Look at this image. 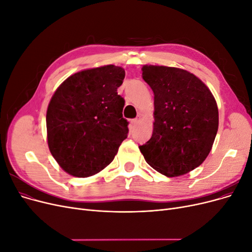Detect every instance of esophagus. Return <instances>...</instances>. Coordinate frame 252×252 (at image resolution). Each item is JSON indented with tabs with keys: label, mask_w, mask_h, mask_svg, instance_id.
<instances>
[{
	"label": "esophagus",
	"mask_w": 252,
	"mask_h": 252,
	"mask_svg": "<svg viewBox=\"0 0 252 252\" xmlns=\"http://www.w3.org/2000/svg\"><path fill=\"white\" fill-rule=\"evenodd\" d=\"M141 121V117L140 116H137L135 119H133V120H131V125H136L138 122H140Z\"/></svg>",
	"instance_id": "34e87169"
}]
</instances>
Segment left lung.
Returning a JSON list of instances; mask_svg holds the SVG:
<instances>
[{"mask_svg":"<svg viewBox=\"0 0 252 252\" xmlns=\"http://www.w3.org/2000/svg\"><path fill=\"white\" fill-rule=\"evenodd\" d=\"M142 79L154 92V128L139 150L155 170L175 177L194 170L209 155L219 109L209 88L189 71L146 64Z\"/></svg>","mask_w":252,"mask_h":252,"instance_id":"1","label":"left lung"}]
</instances>
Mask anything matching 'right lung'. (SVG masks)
<instances>
[{
  "label": "right lung",
  "mask_w": 252,
  "mask_h": 252,
  "mask_svg": "<svg viewBox=\"0 0 252 252\" xmlns=\"http://www.w3.org/2000/svg\"><path fill=\"white\" fill-rule=\"evenodd\" d=\"M124 78V68L114 64L83 69L52 95L46 114L47 142L66 173L88 177L100 172L127 138L125 100L117 92Z\"/></svg>",
  "instance_id": "right-lung-1"
}]
</instances>
